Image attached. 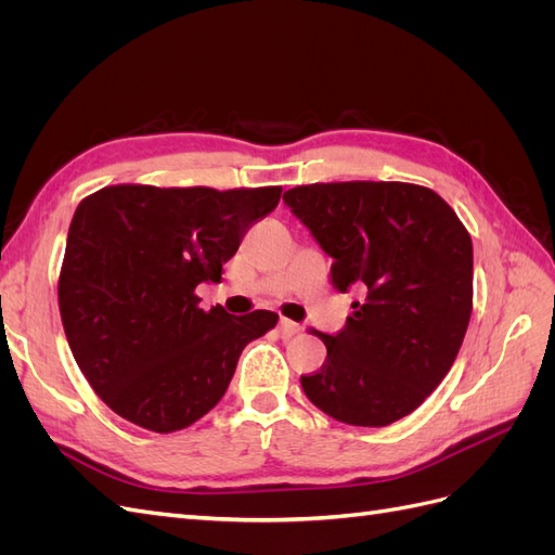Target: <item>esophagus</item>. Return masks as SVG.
Returning a JSON list of instances; mask_svg holds the SVG:
<instances>
[{"label":"esophagus","mask_w":555,"mask_h":555,"mask_svg":"<svg viewBox=\"0 0 555 555\" xmlns=\"http://www.w3.org/2000/svg\"><path fill=\"white\" fill-rule=\"evenodd\" d=\"M300 331V326L296 324V322H292V319H280V324H278V333H280V338H292V335H296Z\"/></svg>","instance_id":"esophagus-1"}]
</instances>
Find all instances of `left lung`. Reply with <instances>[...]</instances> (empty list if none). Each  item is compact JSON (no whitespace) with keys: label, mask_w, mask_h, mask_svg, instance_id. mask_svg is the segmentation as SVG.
<instances>
[{"label":"left lung","mask_w":555,"mask_h":555,"mask_svg":"<svg viewBox=\"0 0 555 555\" xmlns=\"http://www.w3.org/2000/svg\"><path fill=\"white\" fill-rule=\"evenodd\" d=\"M282 198L333 259V287L363 292L340 333L314 331L326 363L300 386L335 422L389 426L456 361L473 314L469 233L440 194L410 182H317Z\"/></svg>","instance_id":"8db88e82"}]
</instances>
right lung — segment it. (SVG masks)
Wrapping results in <instances>:
<instances>
[{
    "label": "right lung",
    "instance_id": "1",
    "mask_svg": "<svg viewBox=\"0 0 555 555\" xmlns=\"http://www.w3.org/2000/svg\"><path fill=\"white\" fill-rule=\"evenodd\" d=\"M280 194L113 184L80 201L66 236L60 314L78 367L115 414L173 433L220 402L241 351L278 314L206 312L194 289L220 282L245 231Z\"/></svg>",
    "mask_w": 555,
    "mask_h": 555
}]
</instances>
